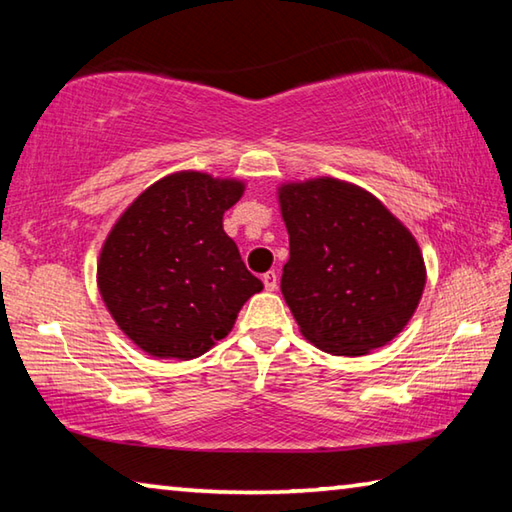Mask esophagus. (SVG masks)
<instances>
[{
    "instance_id": "obj_1",
    "label": "esophagus",
    "mask_w": 512,
    "mask_h": 512,
    "mask_svg": "<svg viewBox=\"0 0 512 512\" xmlns=\"http://www.w3.org/2000/svg\"><path fill=\"white\" fill-rule=\"evenodd\" d=\"M262 282H264L266 291H275V289H277V275H275V271L264 273V275H262Z\"/></svg>"
}]
</instances>
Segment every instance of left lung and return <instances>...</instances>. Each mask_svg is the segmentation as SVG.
Returning a JSON list of instances; mask_svg holds the SVG:
<instances>
[{
  "instance_id": "left-lung-1",
  "label": "left lung",
  "mask_w": 512,
  "mask_h": 512,
  "mask_svg": "<svg viewBox=\"0 0 512 512\" xmlns=\"http://www.w3.org/2000/svg\"><path fill=\"white\" fill-rule=\"evenodd\" d=\"M277 198L289 232L280 289L300 334L339 357L393 341L427 282L409 228L377 196L339 178L284 183Z\"/></svg>"
}]
</instances>
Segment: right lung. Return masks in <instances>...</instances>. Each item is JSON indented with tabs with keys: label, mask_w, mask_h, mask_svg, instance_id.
<instances>
[{
	"label": "right lung",
	"mask_w": 512,
	"mask_h": 512,
	"mask_svg": "<svg viewBox=\"0 0 512 512\" xmlns=\"http://www.w3.org/2000/svg\"><path fill=\"white\" fill-rule=\"evenodd\" d=\"M244 189L235 178L176 171L144 189L103 241L101 298L121 332L151 357H201L264 289L223 230V214Z\"/></svg>",
	"instance_id": "add662e5"
}]
</instances>
